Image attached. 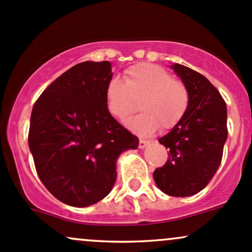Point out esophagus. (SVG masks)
<instances>
[{
	"instance_id": "obj_1",
	"label": "esophagus",
	"mask_w": 252,
	"mask_h": 252,
	"mask_svg": "<svg viewBox=\"0 0 252 252\" xmlns=\"http://www.w3.org/2000/svg\"><path fill=\"white\" fill-rule=\"evenodd\" d=\"M149 144H150V142H149V140L140 139V140H139V149H144V148H147Z\"/></svg>"
}]
</instances>
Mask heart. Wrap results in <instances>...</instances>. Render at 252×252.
<instances>
[{
	"label": "heart",
	"mask_w": 252,
	"mask_h": 252,
	"mask_svg": "<svg viewBox=\"0 0 252 252\" xmlns=\"http://www.w3.org/2000/svg\"><path fill=\"white\" fill-rule=\"evenodd\" d=\"M142 113L125 121V126L138 136L148 137L162 129L173 128L185 115L189 93L169 72L151 63L131 67L124 74V82L113 78L105 89V104L109 114L124 120L137 109Z\"/></svg>",
	"instance_id": "b5f03b06"
}]
</instances>
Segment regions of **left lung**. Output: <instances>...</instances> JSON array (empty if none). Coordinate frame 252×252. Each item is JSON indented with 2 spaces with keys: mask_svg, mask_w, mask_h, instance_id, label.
<instances>
[{
  "mask_svg": "<svg viewBox=\"0 0 252 252\" xmlns=\"http://www.w3.org/2000/svg\"><path fill=\"white\" fill-rule=\"evenodd\" d=\"M170 68L188 89L189 107L179 124L158 139L169 158L153 175L166 194L189 197L203 190L220 166L227 140V107L204 75L179 63Z\"/></svg>",
  "mask_w": 252,
  "mask_h": 252,
  "instance_id": "obj_1",
  "label": "left lung"
}]
</instances>
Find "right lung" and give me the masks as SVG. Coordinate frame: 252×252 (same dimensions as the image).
<instances>
[{"instance_id": "add662e5", "label": "right lung", "mask_w": 252, "mask_h": 252, "mask_svg": "<svg viewBox=\"0 0 252 252\" xmlns=\"http://www.w3.org/2000/svg\"><path fill=\"white\" fill-rule=\"evenodd\" d=\"M109 61L78 63L33 105L29 147L37 174L54 197L84 208L103 199L116 180V161L139 140L109 114Z\"/></svg>"}]
</instances>
